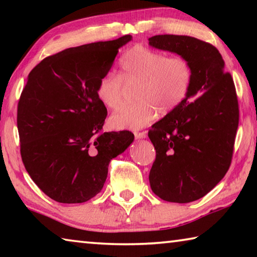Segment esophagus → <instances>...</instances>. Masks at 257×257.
Listing matches in <instances>:
<instances>
[{
    "label": "esophagus",
    "mask_w": 257,
    "mask_h": 257,
    "mask_svg": "<svg viewBox=\"0 0 257 257\" xmlns=\"http://www.w3.org/2000/svg\"><path fill=\"white\" fill-rule=\"evenodd\" d=\"M135 137L137 139H141V138H145L147 136V132H135Z\"/></svg>",
    "instance_id": "34e87169"
}]
</instances>
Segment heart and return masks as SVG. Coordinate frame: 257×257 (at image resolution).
<instances>
[{
  "label": "heart",
  "mask_w": 257,
  "mask_h": 257,
  "mask_svg": "<svg viewBox=\"0 0 257 257\" xmlns=\"http://www.w3.org/2000/svg\"><path fill=\"white\" fill-rule=\"evenodd\" d=\"M194 78L193 67L182 56L168 58L144 45L125 52L120 61V75L107 72L101 77L96 96L104 106L115 108L122 102L124 84L137 85L136 103L120 106L110 118L116 129H138L150 123L156 113L165 115L185 101Z\"/></svg>",
  "instance_id": "b5f03b06"
}]
</instances>
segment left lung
I'll return each mask as SVG.
<instances>
[{"label": "left lung", "instance_id": "8db88e82", "mask_svg": "<svg viewBox=\"0 0 257 257\" xmlns=\"http://www.w3.org/2000/svg\"><path fill=\"white\" fill-rule=\"evenodd\" d=\"M149 41L186 58L194 70L185 101L149 130L156 151L151 188L163 201L194 202L214 188L231 164L239 122L236 87L210 43L182 35H156Z\"/></svg>", "mask_w": 257, "mask_h": 257}]
</instances>
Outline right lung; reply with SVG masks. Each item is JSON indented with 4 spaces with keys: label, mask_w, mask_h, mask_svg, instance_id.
Wrapping results in <instances>:
<instances>
[{
    "label": "right lung",
    "mask_w": 257,
    "mask_h": 257,
    "mask_svg": "<svg viewBox=\"0 0 257 257\" xmlns=\"http://www.w3.org/2000/svg\"><path fill=\"white\" fill-rule=\"evenodd\" d=\"M130 35L71 47L42 60L21 92L17 125L26 170L59 203H84L102 190L111 160L134 141L128 130L104 133L107 110L96 96Z\"/></svg>",
    "instance_id": "1"
}]
</instances>
